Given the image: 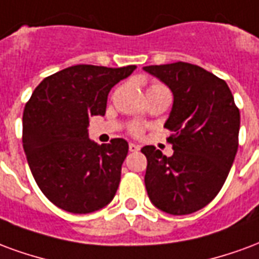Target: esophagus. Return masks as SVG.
Instances as JSON below:
<instances>
[{"instance_id": "34e87169", "label": "esophagus", "mask_w": 259, "mask_h": 259, "mask_svg": "<svg viewBox=\"0 0 259 259\" xmlns=\"http://www.w3.org/2000/svg\"><path fill=\"white\" fill-rule=\"evenodd\" d=\"M139 149H141V146H139L138 143H134V142L130 143V150H131V152H138Z\"/></svg>"}]
</instances>
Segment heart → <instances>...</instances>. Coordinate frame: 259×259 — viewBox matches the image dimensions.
<instances>
[{"instance_id":"b5f03b06","label":"heart","mask_w":259,"mask_h":259,"mask_svg":"<svg viewBox=\"0 0 259 259\" xmlns=\"http://www.w3.org/2000/svg\"><path fill=\"white\" fill-rule=\"evenodd\" d=\"M152 87H163V85H160V84H154V85H152ZM134 132H141V128L139 127H134Z\"/></svg>"}]
</instances>
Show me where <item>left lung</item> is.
<instances>
[{"label":"left lung","mask_w":259,"mask_h":259,"mask_svg":"<svg viewBox=\"0 0 259 259\" xmlns=\"http://www.w3.org/2000/svg\"><path fill=\"white\" fill-rule=\"evenodd\" d=\"M164 82L174 102L164 127L174 134L171 157L154 146L145 185L153 205L171 215H186L208 204L225 184L239 148L240 111L225 81L185 62L145 66Z\"/></svg>","instance_id":"obj_1"}]
</instances>
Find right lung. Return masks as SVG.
I'll list each match as a JSON object with an SVG mask.
<instances>
[{"label":"right lung","mask_w":259,"mask_h":259,"mask_svg":"<svg viewBox=\"0 0 259 259\" xmlns=\"http://www.w3.org/2000/svg\"><path fill=\"white\" fill-rule=\"evenodd\" d=\"M135 69L71 66L41 81L24 106L27 163L41 192L56 207L90 214L114 197L128 142L91 141L90 117L105 116L110 90Z\"/></svg>","instance_id":"right-lung-1"}]
</instances>
